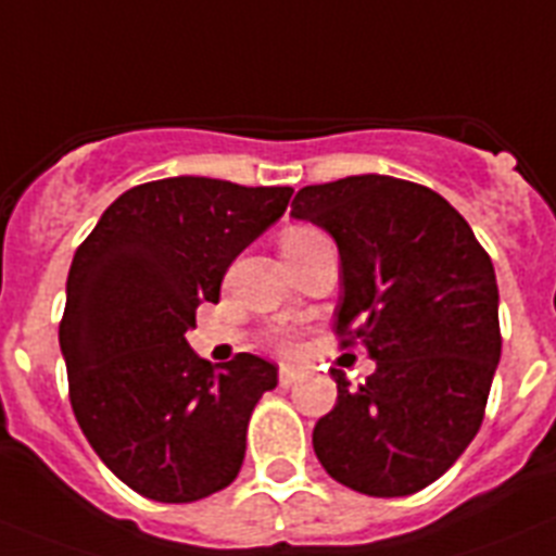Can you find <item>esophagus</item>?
Here are the masks:
<instances>
[{
    "label": "esophagus",
    "mask_w": 556,
    "mask_h": 556,
    "mask_svg": "<svg viewBox=\"0 0 556 556\" xmlns=\"http://www.w3.org/2000/svg\"><path fill=\"white\" fill-rule=\"evenodd\" d=\"M299 378H302V371L291 369V366H282V369H279V386H282V389H291V386H296Z\"/></svg>",
    "instance_id": "34e87169"
}]
</instances>
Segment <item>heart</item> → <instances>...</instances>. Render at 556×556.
<instances>
[{
	"label": "heart",
	"mask_w": 556,
	"mask_h": 556,
	"mask_svg": "<svg viewBox=\"0 0 556 556\" xmlns=\"http://www.w3.org/2000/svg\"><path fill=\"white\" fill-rule=\"evenodd\" d=\"M307 235H313V229H291L282 238V243H288V240H302V238H307Z\"/></svg>",
	"instance_id": "heart-1"
}]
</instances>
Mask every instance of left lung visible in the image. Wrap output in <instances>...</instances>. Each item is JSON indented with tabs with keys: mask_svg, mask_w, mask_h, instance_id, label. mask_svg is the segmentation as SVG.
Wrapping results in <instances>:
<instances>
[{
	"mask_svg": "<svg viewBox=\"0 0 556 556\" xmlns=\"http://www.w3.org/2000/svg\"><path fill=\"white\" fill-rule=\"evenodd\" d=\"M291 218L325 229L341 257L336 330L375 361L313 428L332 479L375 498L412 495L456 462L484 419L501 361L498 282L445 198L394 176H346L296 192Z\"/></svg>",
	"mask_w": 556,
	"mask_h": 556,
	"instance_id": "1",
	"label": "left lung"
}]
</instances>
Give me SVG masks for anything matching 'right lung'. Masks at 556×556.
<instances>
[{
  "instance_id": "add662e5",
  "label": "right lung",
  "mask_w": 556,
  "mask_h": 556,
  "mask_svg": "<svg viewBox=\"0 0 556 556\" xmlns=\"http://www.w3.org/2000/svg\"><path fill=\"white\" fill-rule=\"evenodd\" d=\"M291 195L159 178L123 192L75 251L58 330L72 412L100 462L144 498L190 504L238 479L249 417L277 366L251 352L212 366L187 332Z\"/></svg>"
}]
</instances>
